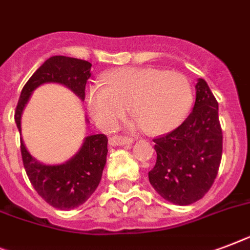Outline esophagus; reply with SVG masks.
<instances>
[{"label":"esophagus","mask_w":250,"mask_h":250,"mask_svg":"<svg viewBox=\"0 0 250 250\" xmlns=\"http://www.w3.org/2000/svg\"><path fill=\"white\" fill-rule=\"evenodd\" d=\"M135 140L131 137H125V136H113L109 140V144L111 146H125V145H132Z\"/></svg>","instance_id":"obj_1"}]
</instances>
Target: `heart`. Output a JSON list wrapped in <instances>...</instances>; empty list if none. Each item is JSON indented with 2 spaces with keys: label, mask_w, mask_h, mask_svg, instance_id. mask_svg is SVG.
<instances>
[{
  "label": "heart",
  "mask_w": 250,
  "mask_h": 250,
  "mask_svg": "<svg viewBox=\"0 0 250 250\" xmlns=\"http://www.w3.org/2000/svg\"><path fill=\"white\" fill-rule=\"evenodd\" d=\"M86 101L101 129H114L131 106L132 114L146 131L164 135L188 118L194 104V88L184 73L123 68L107 74L106 87H90Z\"/></svg>",
  "instance_id": "b5f03b06"
}]
</instances>
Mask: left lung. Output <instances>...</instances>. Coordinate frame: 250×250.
Here are the masks:
<instances>
[{
    "label": "left lung",
    "instance_id": "obj_1",
    "mask_svg": "<svg viewBox=\"0 0 250 250\" xmlns=\"http://www.w3.org/2000/svg\"><path fill=\"white\" fill-rule=\"evenodd\" d=\"M195 90V104L184 123L154 139L157 163L149 181L162 198L177 206H188L206 195L222 158L218 103L204 79H198Z\"/></svg>",
    "mask_w": 250,
    "mask_h": 250
}]
</instances>
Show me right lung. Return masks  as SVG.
<instances>
[{
  "instance_id": "1",
  "label": "right lung",
  "mask_w": 250,
  "mask_h": 250,
  "mask_svg": "<svg viewBox=\"0 0 250 250\" xmlns=\"http://www.w3.org/2000/svg\"><path fill=\"white\" fill-rule=\"evenodd\" d=\"M92 64L68 56H52L34 72L20 93L15 110L16 127L21 133V114L29 97L43 83H60L84 100L87 79ZM20 150L26 176L38 195L58 209L69 210L86 202L101 181L106 164L107 139L105 135L87 136L81 149L62 164L40 163L26 150L20 137Z\"/></svg>"
}]
</instances>
